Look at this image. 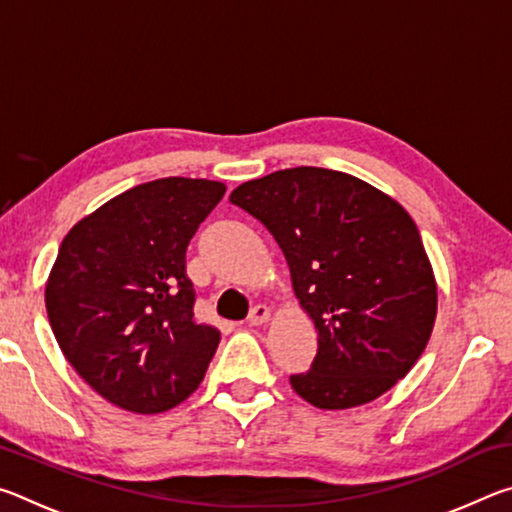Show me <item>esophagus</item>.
I'll list each match as a JSON object with an SVG mask.
<instances>
[{"mask_svg": "<svg viewBox=\"0 0 512 512\" xmlns=\"http://www.w3.org/2000/svg\"><path fill=\"white\" fill-rule=\"evenodd\" d=\"M268 318H271V311H268V307L255 305L253 309H250V314H248V325L259 327V325L268 323Z\"/></svg>", "mask_w": 512, "mask_h": 512, "instance_id": "1", "label": "esophagus"}]
</instances>
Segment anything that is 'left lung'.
<instances>
[{"label": "left lung", "instance_id": "8db88e82", "mask_svg": "<svg viewBox=\"0 0 512 512\" xmlns=\"http://www.w3.org/2000/svg\"><path fill=\"white\" fill-rule=\"evenodd\" d=\"M271 232L302 309L318 329L311 368L291 375L318 409L368 404L406 377L427 348L438 291L404 207L343 171L296 167L230 194Z\"/></svg>", "mask_w": 512, "mask_h": 512}]
</instances>
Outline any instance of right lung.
<instances>
[{
	"label": "right lung",
	"mask_w": 512,
	"mask_h": 512,
	"mask_svg": "<svg viewBox=\"0 0 512 512\" xmlns=\"http://www.w3.org/2000/svg\"><path fill=\"white\" fill-rule=\"evenodd\" d=\"M223 194L214 180H151L60 244L45 289L51 329L72 368L119 409L169 411L205 377L221 334L196 323L185 255Z\"/></svg>",
	"instance_id": "obj_1"
}]
</instances>
